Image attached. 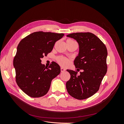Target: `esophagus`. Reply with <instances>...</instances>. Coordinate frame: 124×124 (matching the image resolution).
I'll list each match as a JSON object with an SVG mask.
<instances>
[{"label":"esophagus","mask_w":124,"mask_h":124,"mask_svg":"<svg viewBox=\"0 0 124 124\" xmlns=\"http://www.w3.org/2000/svg\"><path fill=\"white\" fill-rule=\"evenodd\" d=\"M65 71H66V69H65L64 68H61V71L62 72H64Z\"/></svg>","instance_id":"obj_1"}]
</instances>
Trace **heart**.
<instances>
[{"label":"heart","mask_w":124,"mask_h":124,"mask_svg":"<svg viewBox=\"0 0 124 124\" xmlns=\"http://www.w3.org/2000/svg\"><path fill=\"white\" fill-rule=\"evenodd\" d=\"M66 43L67 45L77 43L76 41L71 39H67L66 40ZM57 61L58 62L59 64H60L62 67H66L68 66L69 62V61L68 59L62 56H58V57L57 58Z\"/></svg>","instance_id":"heart-1"}]
</instances>
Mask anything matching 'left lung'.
<instances>
[{
  "instance_id": "obj_1",
  "label": "left lung",
  "mask_w": 124,
  "mask_h": 124,
  "mask_svg": "<svg viewBox=\"0 0 124 124\" xmlns=\"http://www.w3.org/2000/svg\"><path fill=\"white\" fill-rule=\"evenodd\" d=\"M73 38L79 45V53L74 64L77 71L67 70L70 74L66 88L73 98L83 100L98 92L107 71L108 52L105 44L91 32H76L67 36Z\"/></svg>"
}]
</instances>
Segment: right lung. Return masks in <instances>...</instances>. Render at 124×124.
<instances>
[{
  "label": "right lung",
  "instance_id": "1",
  "mask_svg": "<svg viewBox=\"0 0 124 124\" xmlns=\"http://www.w3.org/2000/svg\"><path fill=\"white\" fill-rule=\"evenodd\" d=\"M63 33L37 31L28 35L18 44L13 59L17 85L32 98L46 95L52 80L61 73L60 66L52 62L46 67L41 58L50 53Z\"/></svg>",
  "mask_w": 124,
  "mask_h": 124
}]
</instances>
